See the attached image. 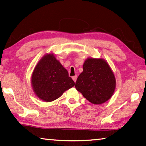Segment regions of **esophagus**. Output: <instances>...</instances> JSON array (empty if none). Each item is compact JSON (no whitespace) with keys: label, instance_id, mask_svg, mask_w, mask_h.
<instances>
[{"label":"esophagus","instance_id":"34e87169","mask_svg":"<svg viewBox=\"0 0 146 146\" xmlns=\"http://www.w3.org/2000/svg\"><path fill=\"white\" fill-rule=\"evenodd\" d=\"M77 78H78V76H73V77H72V79H73L74 82H76V80H77Z\"/></svg>","mask_w":146,"mask_h":146}]
</instances>
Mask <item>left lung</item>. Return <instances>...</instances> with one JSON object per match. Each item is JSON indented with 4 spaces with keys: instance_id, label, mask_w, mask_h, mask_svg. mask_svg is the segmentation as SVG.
Listing matches in <instances>:
<instances>
[{
    "instance_id": "1",
    "label": "left lung",
    "mask_w": 146,
    "mask_h": 146,
    "mask_svg": "<svg viewBox=\"0 0 146 146\" xmlns=\"http://www.w3.org/2000/svg\"><path fill=\"white\" fill-rule=\"evenodd\" d=\"M76 90L93 104L106 102L113 95L116 79L104 59L89 58L83 64V71L76 82Z\"/></svg>"
}]
</instances>
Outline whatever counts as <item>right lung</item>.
Returning <instances> with one entry per match:
<instances>
[{"instance_id": "1", "label": "right lung", "mask_w": 146, "mask_h": 146, "mask_svg": "<svg viewBox=\"0 0 146 146\" xmlns=\"http://www.w3.org/2000/svg\"><path fill=\"white\" fill-rule=\"evenodd\" d=\"M32 85L35 94L49 102L59 98L66 90L73 87L75 82L53 54H47L34 68Z\"/></svg>"}]
</instances>
